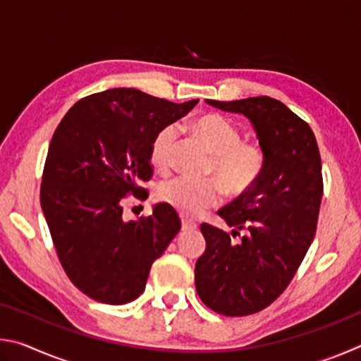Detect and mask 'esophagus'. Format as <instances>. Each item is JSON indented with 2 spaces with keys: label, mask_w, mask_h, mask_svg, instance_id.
I'll return each instance as SVG.
<instances>
[{
  "label": "esophagus",
  "mask_w": 361,
  "mask_h": 361,
  "mask_svg": "<svg viewBox=\"0 0 361 361\" xmlns=\"http://www.w3.org/2000/svg\"><path fill=\"white\" fill-rule=\"evenodd\" d=\"M197 229V224L189 221V219H181V231H195Z\"/></svg>",
  "instance_id": "1"
}]
</instances>
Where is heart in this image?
Listing matches in <instances>:
<instances>
[{
  "mask_svg": "<svg viewBox=\"0 0 361 361\" xmlns=\"http://www.w3.org/2000/svg\"><path fill=\"white\" fill-rule=\"evenodd\" d=\"M191 129L213 154L210 173L216 176L226 192L240 195L256 185L264 169V156L259 146L243 143L240 132L215 113L199 116ZM178 138L180 130L175 124L164 126L152 138L149 157L152 166L161 172H167L173 166ZM157 195L181 215L199 216L219 202L221 188L216 181H195L178 176L164 181L157 189Z\"/></svg>",
  "mask_w": 361,
  "mask_h": 361,
  "instance_id": "1",
  "label": "heart"
}]
</instances>
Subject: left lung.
Listing matches in <instances>:
<instances>
[{
	"label": "left lung",
	"mask_w": 361,
	"mask_h": 361,
	"mask_svg": "<svg viewBox=\"0 0 361 361\" xmlns=\"http://www.w3.org/2000/svg\"><path fill=\"white\" fill-rule=\"evenodd\" d=\"M252 122L264 156L256 185L218 212L232 228L204 223V255L195 262V290L216 314L242 317L282 295L314 240L323 194L322 159L312 129L282 102L250 97L205 100Z\"/></svg>",
	"instance_id": "obj_1"
}]
</instances>
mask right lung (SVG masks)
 Instances as JSON below:
<instances>
[{
  "instance_id": "add662e5",
  "label": "right lung",
  "mask_w": 361,
  "mask_h": 361,
  "mask_svg": "<svg viewBox=\"0 0 361 361\" xmlns=\"http://www.w3.org/2000/svg\"><path fill=\"white\" fill-rule=\"evenodd\" d=\"M199 100L173 103L137 89H109L73 105L49 145L41 209L60 264L84 295L121 305L145 291L151 264L181 221L173 207L124 221L126 195L152 176L149 148L159 129L173 124Z\"/></svg>"
}]
</instances>
